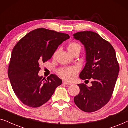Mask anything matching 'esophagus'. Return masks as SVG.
<instances>
[{"label": "esophagus", "mask_w": 128, "mask_h": 128, "mask_svg": "<svg viewBox=\"0 0 128 128\" xmlns=\"http://www.w3.org/2000/svg\"><path fill=\"white\" fill-rule=\"evenodd\" d=\"M62 84H64V85H66V86H70V85H71V83L67 82H66V81H62Z\"/></svg>", "instance_id": "obj_1"}]
</instances>
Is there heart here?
Returning <instances> with one entry per match:
<instances>
[{
	"label": "heart",
	"instance_id": "obj_1",
	"mask_svg": "<svg viewBox=\"0 0 128 128\" xmlns=\"http://www.w3.org/2000/svg\"><path fill=\"white\" fill-rule=\"evenodd\" d=\"M67 50L71 55L76 52H78L80 54L81 50V46L78 42H71L68 46ZM57 54V52H54L53 57H55ZM77 72L78 69L76 67L62 68L59 69L57 72L58 74L60 77L68 81H72Z\"/></svg>",
	"mask_w": 128,
	"mask_h": 128
}]
</instances>
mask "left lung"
<instances>
[{"label":"left lung","mask_w":128,"mask_h":128,"mask_svg":"<svg viewBox=\"0 0 128 128\" xmlns=\"http://www.w3.org/2000/svg\"><path fill=\"white\" fill-rule=\"evenodd\" d=\"M73 36L84 46L86 52V62L80 77L92 80L90 87L84 84L78 85L80 92L74 101L82 111L93 112L102 108L111 98L120 66L114 47L98 34L86 31Z\"/></svg>","instance_id":"left-lung-1"}]
</instances>
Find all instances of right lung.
<instances>
[{
  "label": "right lung",
  "instance_id": "obj_1",
  "mask_svg": "<svg viewBox=\"0 0 128 128\" xmlns=\"http://www.w3.org/2000/svg\"><path fill=\"white\" fill-rule=\"evenodd\" d=\"M68 34L37 28L27 34L15 46L8 70L14 92L24 104L37 108L51 98L62 80L55 74L47 78L38 76L40 65L52 57Z\"/></svg>",
  "mask_w": 128,
  "mask_h": 128
}]
</instances>
